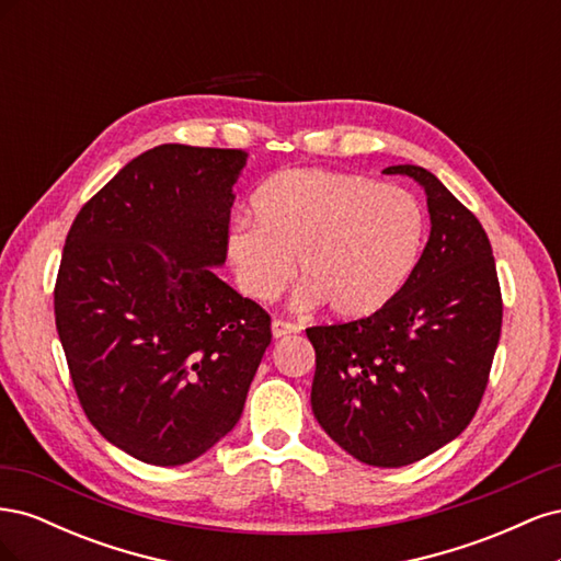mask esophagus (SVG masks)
I'll use <instances>...</instances> for the list:
<instances>
[{
    "label": "esophagus",
    "instance_id": "1",
    "mask_svg": "<svg viewBox=\"0 0 561 561\" xmlns=\"http://www.w3.org/2000/svg\"><path fill=\"white\" fill-rule=\"evenodd\" d=\"M295 332H299V328L295 325V322H287V320H280V318L271 320V334H274L276 339L287 336V334H295Z\"/></svg>",
    "mask_w": 561,
    "mask_h": 561
}]
</instances>
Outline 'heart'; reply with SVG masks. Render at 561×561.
I'll list each match as a JSON object with an SVG mask.
<instances>
[{"label":"heart","mask_w":561,"mask_h":561,"mask_svg":"<svg viewBox=\"0 0 561 561\" xmlns=\"http://www.w3.org/2000/svg\"><path fill=\"white\" fill-rule=\"evenodd\" d=\"M252 222L229 233V260L243 290L274 299L293 274L297 301L336 318H365L393 301L421 257L426 217L400 186L365 175L299 168L266 180Z\"/></svg>","instance_id":"1"}]
</instances>
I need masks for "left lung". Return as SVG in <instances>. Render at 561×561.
<instances>
[{
    "label": "left lung",
    "instance_id": "obj_1",
    "mask_svg": "<svg viewBox=\"0 0 561 561\" xmlns=\"http://www.w3.org/2000/svg\"><path fill=\"white\" fill-rule=\"evenodd\" d=\"M431 239L400 295L367 318L307 330L316 348L311 404L353 458L400 468L466 431L482 402L501 339L503 299L489 236L421 165Z\"/></svg>",
    "mask_w": 561,
    "mask_h": 561
}]
</instances>
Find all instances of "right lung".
<instances>
[{
    "mask_svg": "<svg viewBox=\"0 0 561 561\" xmlns=\"http://www.w3.org/2000/svg\"><path fill=\"white\" fill-rule=\"evenodd\" d=\"M243 149L159 145L75 217L54 290L83 414L118 449L182 466L243 414L271 316L210 266L229 248Z\"/></svg>",
    "mask_w": 561,
    "mask_h": 561,
    "instance_id": "add662e5",
    "label": "right lung"
}]
</instances>
